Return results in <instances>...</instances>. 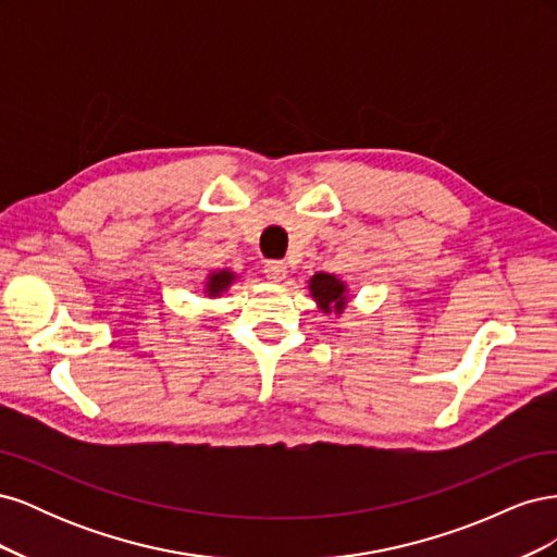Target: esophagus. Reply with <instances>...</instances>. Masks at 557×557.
I'll return each instance as SVG.
<instances>
[{
  "instance_id": "34e87169",
  "label": "esophagus",
  "mask_w": 557,
  "mask_h": 557,
  "mask_svg": "<svg viewBox=\"0 0 557 557\" xmlns=\"http://www.w3.org/2000/svg\"><path fill=\"white\" fill-rule=\"evenodd\" d=\"M264 274H267V278L272 281V283H281L285 276H288V267H285L283 262L272 260V262L264 264Z\"/></svg>"
}]
</instances>
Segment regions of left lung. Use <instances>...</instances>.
Wrapping results in <instances>:
<instances>
[{
	"instance_id": "8db88e82",
	"label": "left lung",
	"mask_w": 557,
	"mask_h": 557,
	"mask_svg": "<svg viewBox=\"0 0 557 557\" xmlns=\"http://www.w3.org/2000/svg\"><path fill=\"white\" fill-rule=\"evenodd\" d=\"M309 290L311 297L315 299L318 309L323 313H344L346 305H348V285L336 276V274H325L318 272L309 278Z\"/></svg>"
}]
</instances>
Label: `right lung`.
Wrapping results in <instances>:
<instances>
[{"label":"right lung","instance_id":"1","mask_svg":"<svg viewBox=\"0 0 557 557\" xmlns=\"http://www.w3.org/2000/svg\"><path fill=\"white\" fill-rule=\"evenodd\" d=\"M237 281V274L230 272V269H221V272H211L205 283V295L207 297H221L230 285Z\"/></svg>","mask_w":557,"mask_h":557}]
</instances>
